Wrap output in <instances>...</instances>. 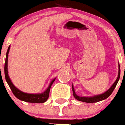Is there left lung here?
Wrapping results in <instances>:
<instances>
[{"instance_id":"obj_1","label":"left lung","mask_w":125,"mask_h":125,"mask_svg":"<svg viewBox=\"0 0 125 125\" xmlns=\"http://www.w3.org/2000/svg\"><path fill=\"white\" fill-rule=\"evenodd\" d=\"M120 75H121V69H120V65L118 64V75L117 79H116V80L115 81L114 84L111 86V87H110L107 92H106L105 93H104L102 94L95 95V96H93V97H80V96H78V95L75 94V90H74V88H73V86H72L73 95H74V97H75V99H77V100L81 101V102H87V103H94V102H100V101L105 100V99H106L108 97H109L110 95H111V94L112 93V92L114 91V89H115V88L116 87V85H117L118 81L119 80Z\"/></svg>"}]
</instances>
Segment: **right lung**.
I'll return each instance as SVG.
<instances>
[{
    "label": "right lung",
    "mask_w": 125,
    "mask_h": 125,
    "mask_svg": "<svg viewBox=\"0 0 125 125\" xmlns=\"http://www.w3.org/2000/svg\"><path fill=\"white\" fill-rule=\"evenodd\" d=\"M9 49H10V46L8 48L7 54H6V59H5V63H4V75H5L6 81L7 82L9 86L10 87V89H11L13 94L15 95L16 98H18L19 100L24 101V102H30V103H44V102H45L49 97L50 87H51V85L54 83V81H55V79H54L52 81H51V83H50V85L48 87V89L44 93L40 94H30L22 92L21 91L19 90L12 83V82H11L10 78L9 77V75H8V54H9ZM0 75H1V73H0Z\"/></svg>",
    "instance_id": "1"
}]
</instances>
